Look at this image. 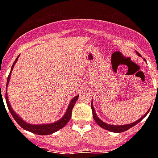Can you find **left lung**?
<instances>
[{
    "mask_svg": "<svg viewBox=\"0 0 158 158\" xmlns=\"http://www.w3.org/2000/svg\"><path fill=\"white\" fill-rule=\"evenodd\" d=\"M137 54L139 56V53L137 52ZM91 107H92V110H93V117H94V120L96 121L97 124L100 126L101 128L104 129V130H109L110 132H115V133H121V132H124V131H126L128 130L130 128H132L133 126H135V125H137L138 123L140 122L141 120L143 119V118L147 115V114L149 112V110H148V112L145 114L143 116L140 118L139 120H138L137 121H135V122L132 123V124H129V125H108L106 123L103 122V121H102L100 119H99L96 115V112H95V110H94V107L93 106V105L91 104Z\"/></svg>",
    "mask_w": 158,
    "mask_h": 158,
    "instance_id": "1",
    "label": "left lung"
}]
</instances>
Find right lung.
Returning a JSON list of instances; mask_svg holds the SVG:
<instances>
[{"instance_id":"right-lung-1","label":"right lung","mask_w":158,"mask_h":158,"mask_svg":"<svg viewBox=\"0 0 158 158\" xmlns=\"http://www.w3.org/2000/svg\"><path fill=\"white\" fill-rule=\"evenodd\" d=\"M19 56L16 58V60L14 62L13 65L11 67V70L10 72V74H9L8 78H7V84H6V86L8 85L9 81H10V73L12 71V69H13V67L15 65V64L17 61V60H18ZM79 98V95L76 97H74V98L72 99L71 102H70V103L69 105V107L67 109L66 112L64 114V115L63 116V118H61L60 120L56 121V122L52 123V124H48V125H30V124H28V123H26L24 120H23L21 119L19 115H16V113L13 110V109L11 108L10 105V102L8 101V98H7V93L6 92V104H7V106H8V109L10 110V112L12 115L13 118L15 120V121L18 123L19 125H20L21 127L24 129V130H28V131H30L32 133H34V134H37V135H51V134H52L54 132H56L57 130H60L62 128L65 126L67 123L69 122V120H70V118H71V115H72V110H73V107L75 105V102Z\"/></svg>"}]
</instances>
